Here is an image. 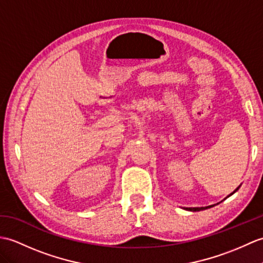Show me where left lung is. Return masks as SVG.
<instances>
[{
	"mask_svg": "<svg viewBox=\"0 0 263 263\" xmlns=\"http://www.w3.org/2000/svg\"><path fill=\"white\" fill-rule=\"evenodd\" d=\"M240 188V186L239 187H237L236 189H235V191L233 192V193H232V194H234L236 191H237V189H239ZM232 194H230L229 195V196H231V195ZM228 196V197H229ZM212 206H214V205H211V206H207V207H188V209H186V210H188V211H193V212H197V211H201V210H206V209H210V207H212Z\"/></svg>",
	"mask_w": 263,
	"mask_h": 263,
	"instance_id": "obj_1",
	"label": "left lung"
}]
</instances>
